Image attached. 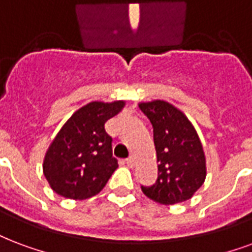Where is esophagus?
<instances>
[{
  "instance_id": "1",
  "label": "esophagus",
  "mask_w": 252,
  "mask_h": 252,
  "mask_svg": "<svg viewBox=\"0 0 252 252\" xmlns=\"http://www.w3.org/2000/svg\"><path fill=\"white\" fill-rule=\"evenodd\" d=\"M126 165H128V167H129V168H132V167H133V165H135V159H133V158H128V159L126 160Z\"/></svg>"
}]
</instances>
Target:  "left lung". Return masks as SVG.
<instances>
[{
  "label": "left lung",
  "mask_w": 252,
  "mask_h": 252,
  "mask_svg": "<svg viewBox=\"0 0 252 252\" xmlns=\"http://www.w3.org/2000/svg\"><path fill=\"white\" fill-rule=\"evenodd\" d=\"M140 111L154 128L158 180L141 186L145 196L160 204L191 199L206 179V158L195 128L183 112L163 100L141 102Z\"/></svg>",
  "instance_id": "8db88e82"
}]
</instances>
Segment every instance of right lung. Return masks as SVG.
<instances>
[{"instance_id": "obj_1", "label": "right lung", "mask_w": 252, "mask_h": 252, "mask_svg": "<svg viewBox=\"0 0 252 252\" xmlns=\"http://www.w3.org/2000/svg\"><path fill=\"white\" fill-rule=\"evenodd\" d=\"M124 101H92L74 112L56 136L44 160V175L61 196L83 200L97 195L117 168L105 123Z\"/></svg>"}]
</instances>
